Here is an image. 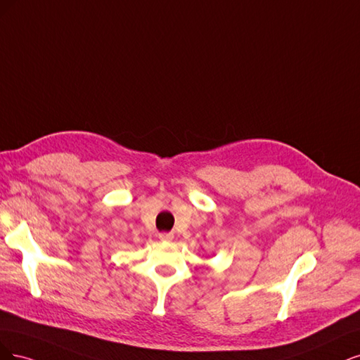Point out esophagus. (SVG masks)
I'll use <instances>...</instances> for the list:
<instances>
[{
    "label": "esophagus",
    "instance_id": "esophagus-1",
    "mask_svg": "<svg viewBox=\"0 0 360 360\" xmlns=\"http://www.w3.org/2000/svg\"><path fill=\"white\" fill-rule=\"evenodd\" d=\"M158 239L163 240V242H169V240L173 239V233H160Z\"/></svg>",
    "mask_w": 360,
    "mask_h": 360
}]
</instances>
